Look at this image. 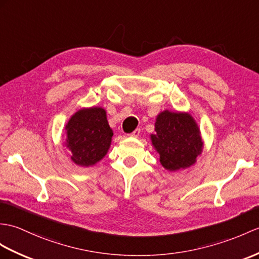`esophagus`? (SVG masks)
Masks as SVG:
<instances>
[{
  "instance_id": "obj_1",
  "label": "esophagus",
  "mask_w": 259,
  "mask_h": 259,
  "mask_svg": "<svg viewBox=\"0 0 259 259\" xmlns=\"http://www.w3.org/2000/svg\"><path fill=\"white\" fill-rule=\"evenodd\" d=\"M139 135H140V129H136L134 132H131V134H130V137H135V138H137V137H139Z\"/></svg>"
}]
</instances>
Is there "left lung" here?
Listing matches in <instances>:
<instances>
[{
	"label": "left lung",
	"instance_id": "left-lung-1",
	"mask_svg": "<svg viewBox=\"0 0 259 259\" xmlns=\"http://www.w3.org/2000/svg\"><path fill=\"white\" fill-rule=\"evenodd\" d=\"M152 144L166 170L177 171L195 163L203 149L202 138L194 119L189 113L161 112L155 121Z\"/></svg>",
	"mask_w": 259,
	"mask_h": 259
}]
</instances>
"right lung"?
Wrapping results in <instances>:
<instances>
[{
    "label": "right lung",
    "mask_w": 259,
    "mask_h": 259,
    "mask_svg": "<svg viewBox=\"0 0 259 259\" xmlns=\"http://www.w3.org/2000/svg\"><path fill=\"white\" fill-rule=\"evenodd\" d=\"M67 147L77 165H94L107 154L113 132L107 121L106 110L99 107L77 111L66 124Z\"/></svg>",
    "instance_id": "obj_1"
}]
</instances>
